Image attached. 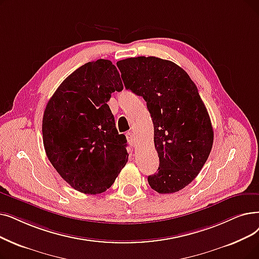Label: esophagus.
<instances>
[{
  "label": "esophagus",
  "mask_w": 259,
  "mask_h": 259,
  "mask_svg": "<svg viewBox=\"0 0 259 259\" xmlns=\"http://www.w3.org/2000/svg\"><path fill=\"white\" fill-rule=\"evenodd\" d=\"M126 138H127V141H128V143L131 145V146H134V134H133V132H131V131H128L127 133H126Z\"/></svg>",
  "instance_id": "esophagus-1"
}]
</instances>
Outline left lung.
<instances>
[{"label":"left lung","mask_w":259,"mask_h":259,"mask_svg":"<svg viewBox=\"0 0 259 259\" xmlns=\"http://www.w3.org/2000/svg\"><path fill=\"white\" fill-rule=\"evenodd\" d=\"M116 65L125 88L143 96L152 118L160 165L148 183L159 194L177 193L198 176L212 147L211 122L198 89L169 60L141 56Z\"/></svg>","instance_id":"8db88e82"}]
</instances>
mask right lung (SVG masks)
<instances>
[{
    "instance_id": "add662e5",
    "label": "right lung",
    "mask_w": 259,
    "mask_h": 259,
    "mask_svg": "<svg viewBox=\"0 0 259 259\" xmlns=\"http://www.w3.org/2000/svg\"><path fill=\"white\" fill-rule=\"evenodd\" d=\"M122 88L116 66L98 59L66 77L44 110V149L55 169L78 192H106L128 161L126 137L118 134L107 104Z\"/></svg>"
}]
</instances>
